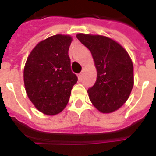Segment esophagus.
<instances>
[{
	"label": "esophagus",
	"instance_id": "1",
	"mask_svg": "<svg viewBox=\"0 0 156 156\" xmlns=\"http://www.w3.org/2000/svg\"><path fill=\"white\" fill-rule=\"evenodd\" d=\"M78 79H79V80H81V79H82V78H83V73H78Z\"/></svg>",
	"mask_w": 156,
	"mask_h": 156
}]
</instances>
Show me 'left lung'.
<instances>
[{"instance_id":"1","label":"left lung","mask_w":156,"mask_h":156,"mask_svg":"<svg viewBox=\"0 0 156 156\" xmlns=\"http://www.w3.org/2000/svg\"><path fill=\"white\" fill-rule=\"evenodd\" d=\"M78 40L92 54L97 78L87 90L93 105L103 113L121 108L133 86V67L126 50L116 41L102 35L78 34Z\"/></svg>"}]
</instances>
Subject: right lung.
Masks as SVG:
<instances>
[{
    "instance_id": "obj_1",
    "label": "right lung",
    "mask_w": 156,
    "mask_h": 156,
    "mask_svg": "<svg viewBox=\"0 0 156 156\" xmlns=\"http://www.w3.org/2000/svg\"><path fill=\"white\" fill-rule=\"evenodd\" d=\"M72 38L56 35L38 44L24 68V84L30 101L47 115L61 112L69 102L78 77L71 70L69 48Z\"/></svg>"
}]
</instances>
